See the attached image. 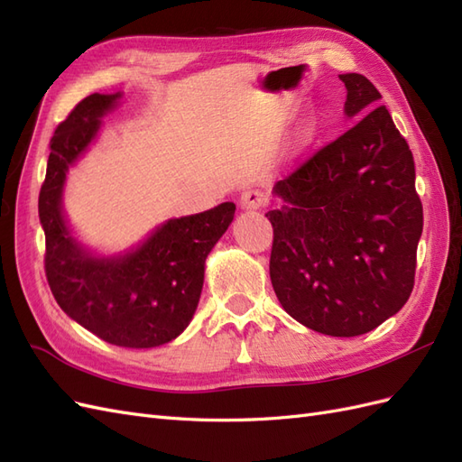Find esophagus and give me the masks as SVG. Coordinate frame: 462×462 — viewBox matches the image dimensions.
Instances as JSON below:
<instances>
[{"label":"esophagus","instance_id":"esophagus-1","mask_svg":"<svg viewBox=\"0 0 462 462\" xmlns=\"http://www.w3.org/2000/svg\"><path fill=\"white\" fill-rule=\"evenodd\" d=\"M269 203V197L259 191V189H250V191H244L242 199H240V205L245 210H257V208H263Z\"/></svg>","mask_w":462,"mask_h":462}]
</instances>
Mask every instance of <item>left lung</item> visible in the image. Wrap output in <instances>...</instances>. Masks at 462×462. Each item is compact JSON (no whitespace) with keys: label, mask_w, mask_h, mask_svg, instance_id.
Returning a JSON list of instances; mask_svg holds the SVG:
<instances>
[{"label":"left lung","mask_w":462,"mask_h":462,"mask_svg":"<svg viewBox=\"0 0 462 462\" xmlns=\"http://www.w3.org/2000/svg\"><path fill=\"white\" fill-rule=\"evenodd\" d=\"M366 114L275 185L269 275L294 320L326 336L371 332L410 299L423 207L406 138L361 74L339 76Z\"/></svg>","instance_id":"1"}]
</instances>
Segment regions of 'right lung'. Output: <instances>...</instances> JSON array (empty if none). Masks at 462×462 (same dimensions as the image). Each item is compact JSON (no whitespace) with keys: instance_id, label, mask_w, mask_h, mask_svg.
I'll return each instance as SVG.
<instances>
[{"instance_id":"1","label":"right lung","mask_w":462,"mask_h":462,"mask_svg":"<svg viewBox=\"0 0 462 462\" xmlns=\"http://www.w3.org/2000/svg\"><path fill=\"white\" fill-rule=\"evenodd\" d=\"M115 96L81 99L56 126L39 193L44 273L60 309L91 334L121 347H156L191 322L205 279V259L234 218V203L165 222L136 252L97 259L68 234L60 195L68 165L88 148Z\"/></svg>"}]
</instances>
